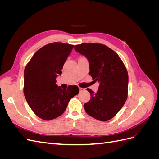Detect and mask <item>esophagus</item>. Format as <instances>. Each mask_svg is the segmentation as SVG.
I'll list each match as a JSON object with an SVG mask.
<instances>
[{
    "mask_svg": "<svg viewBox=\"0 0 159 159\" xmlns=\"http://www.w3.org/2000/svg\"><path fill=\"white\" fill-rule=\"evenodd\" d=\"M79 89H80V91H83L85 90V89H84V88H80Z\"/></svg>",
    "mask_w": 159,
    "mask_h": 159,
    "instance_id": "obj_1",
    "label": "esophagus"
}]
</instances>
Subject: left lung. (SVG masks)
Here are the masks:
<instances>
[{
  "label": "left lung",
  "mask_w": 159,
  "mask_h": 159,
  "mask_svg": "<svg viewBox=\"0 0 159 159\" xmlns=\"http://www.w3.org/2000/svg\"><path fill=\"white\" fill-rule=\"evenodd\" d=\"M74 49L85 56L89 64V75L99 83L96 93L88 88L91 98L85 111L99 121H107L122 108L127 98L128 73L119 56L107 46L95 43L75 45Z\"/></svg>",
  "instance_id": "1"
}]
</instances>
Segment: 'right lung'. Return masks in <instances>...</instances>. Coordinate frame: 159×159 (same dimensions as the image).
Returning a JSON list of instances; mask_svg holds the SVG:
<instances>
[{
  "label": "right lung",
  "instance_id": "obj_1",
  "mask_svg": "<svg viewBox=\"0 0 159 159\" xmlns=\"http://www.w3.org/2000/svg\"><path fill=\"white\" fill-rule=\"evenodd\" d=\"M73 48L66 43H50L38 50L26 66L24 93L31 109L42 119L49 121L60 116L71 98L79 93L77 85L63 89L56 84Z\"/></svg>",
  "mask_w": 159,
  "mask_h": 159
}]
</instances>
